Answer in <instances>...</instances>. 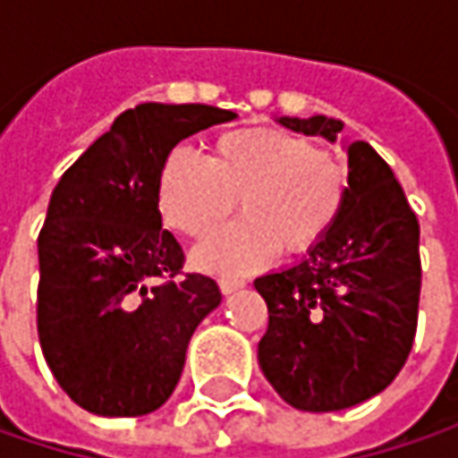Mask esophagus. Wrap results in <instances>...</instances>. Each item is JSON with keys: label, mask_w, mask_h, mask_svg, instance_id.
Returning <instances> with one entry per match:
<instances>
[{"label": "esophagus", "mask_w": 458, "mask_h": 458, "mask_svg": "<svg viewBox=\"0 0 458 458\" xmlns=\"http://www.w3.org/2000/svg\"><path fill=\"white\" fill-rule=\"evenodd\" d=\"M219 288L224 295H229V293H237L239 288H244V280H237V277H221Z\"/></svg>", "instance_id": "obj_1"}]
</instances>
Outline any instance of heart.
I'll return each mask as SVG.
<instances>
[{
	"instance_id": "obj_1",
	"label": "heart",
	"mask_w": 458,
	"mask_h": 458,
	"mask_svg": "<svg viewBox=\"0 0 458 458\" xmlns=\"http://www.w3.org/2000/svg\"><path fill=\"white\" fill-rule=\"evenodd\" d=\"M349 188L342 155L306 137L244 127L224 132L211 157L173 150L157 178L165 221L191 239H206L232 216L244 219L201 244L193 262L214 275H242L267 265L277 250L306 255L331 232Z\"/></svg>"
}]
</instances>
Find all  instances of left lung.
I'll return each instance as SVG.
<instances>
[{
    "instance_id": "8db88e82",
    "label": "left lung",
    "mask_w": 458,
    "mask_h": 458,
    "mask_svg": "<svg viewBox=\"0 0 458 458\" xmlns=\"http://www.w3.org/2000/svg\"><path fill=\"white\" fill-rule=\"evenodd\" d=\"M293 132L336 140L339 119L283 116ZM342 211L298 265L255 280L267 303L257 360L288 405L344 411L382 393L413 349L420 226L390 165L352 142Z\"/></svg>"
}]
</instances>
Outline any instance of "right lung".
I'll return each instance as SVG.
<instances>
[{"instance_id":"add662e5","label":"right lung","mask_w":458,"mask_h":458,"mask_svg":"<svg viewBox=\"0 0 458 458\" xmlns=\"http://www.w3.org/2000/svg\"><path fill=\"white\" fill-rule=\"evenodd\" d=\"M234 116L206 104H140L55 185L38 237V334L53 377L83 411H157L196 326L221 303L211 277L183 273L157 178L181 140Z\"/></svg>"}]
</instances>
